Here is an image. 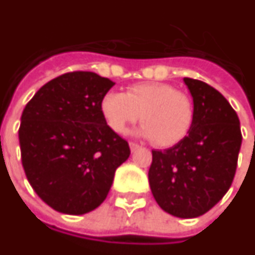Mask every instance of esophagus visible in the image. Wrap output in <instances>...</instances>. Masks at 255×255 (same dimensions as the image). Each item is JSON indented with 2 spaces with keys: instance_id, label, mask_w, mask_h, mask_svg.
Here are the masks:
<instances>
[{
  "instance_id": "esophagus-1",
  "label": "esophagus",
  "mask_w": 255,
  "mask_h": 255,
  "mask_svg": "<svg viewBox=\"0 0 255 255\" xmlns=\"http://www.w3.org/2000/svg\"><path fill=\"white\" fill-rule=\"evenodd\" d=\"M129 148H131L132 152H135L136 149L140 148V145L137 144V143H132V141H131V143H129Z\"/></svg>"
}]
</instances>
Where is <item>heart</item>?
Masks as SVG:
<instances>
[{"label":"heart","instance_id":"heart-1","mask_svg":"<svg viewBox=\"0 0 255 255\" xmlns=\"http://www.w3.org/2000/svg\"><path fill=\"white\" fill-rule=\"evenodd\" d=\"M100 111L106 123L118 133H126L140 119L143 137L159 147H172L187 136L194 120L191 99L166 83H140L127 93L110 91L102 97Z\"/></svg>","mask_w":255,"mask_h":255}]
</instances>
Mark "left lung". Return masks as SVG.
I'll return each mask as SVG.
<instances>
[{"label":"left lung","instance_id":"1","mask_svg":"<svg viewBox=\"0 0 255 255\" xmlns=\"http://www.w3.org/2000/svg\"><path fill=\"white\" fill-rule=\"evenodd\" d=\"M194 102L188 135L171 148L152 151L149 187L160 209L178 218H197L230 188L242 133L238 115L211 85L184 77Z\"/></svg>","mask_w":255,"mask_h":255}]
</instances>
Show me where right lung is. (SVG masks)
Segmentation results:
<instances>
[{"label": "right lung", "instance_id": "obj_1", "mask_svg": "<svg viewBox=\"0 0 255 255\" xmlns=\"http://www.w3.org/2000/svg\"><path fill=\"white\" fill-rule=\"evenodd\" d=\"M115 85L93 72H69L42 85L18 129L29 183L58 213L81 215L102 205L129 145L107 126L102 97Z\"/></svg>", "mask_w": 255, "mask_h": 255}]
</instances>
